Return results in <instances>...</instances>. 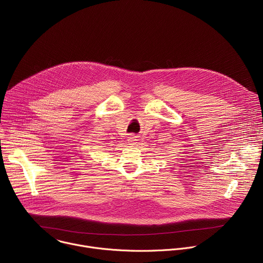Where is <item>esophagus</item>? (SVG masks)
<instances>
[{
    "instance_id": "1",
    "label": "esophagus",
    "mask_w": 263,
    "mask_h": 263,
    "mask_svg": "<svg viewBox=\"0 0 263 263\" xmlns=\"http://www.w3.org/2000/svg\"><path fill=\"white\" fill-rule=\"evenodd\" d=\"M136 136H134V135H130L129 137H128V142H129V144H135L136 143Z\"/></svg>"
}]
</instances>
